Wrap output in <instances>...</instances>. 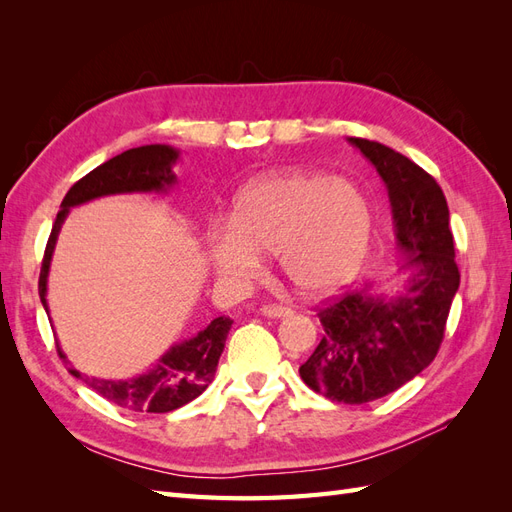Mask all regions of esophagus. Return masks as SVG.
I'll return each mask as SVG.
<instances>
[{
  "instance_id": "1",
  "label": "esophagus",
  "mask_w": 512,
  "mask_h": 512,
  "mask_svg": "<svg viewBox=\"0 0 512 512\" xmlns=\"http://www.w3.org/2000/svg\"><path fill=\"white\" fill-rule=\"evenodd\" d=\"M260 314L265 318H288L292 312L288 307H282V305H262Z\"/></svg>"
}]
</instances>
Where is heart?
Segmentation results:
<instances>
[{
    "label": "heart",
    "instance_id": "1",
    "mask_svg": "<svg viewBox=\"0 0 512 512\" xmlns=\"http://www.w3.org/2000/svg\"><path fill=\"white\" fill-rule=\"evenodd\" d=\"M374 209L348 177L280 170L237 194L232 220H213L205 252L222 282L245 286L275 254L286 280L305 297H327L350 284L367 256Z\"/></svg>",
    "mask_w": 512,
    "mask_h": 512
}]
</instances>
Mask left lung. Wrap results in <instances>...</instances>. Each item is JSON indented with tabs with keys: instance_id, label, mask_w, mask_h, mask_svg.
Masks as SVG:
<instances>
[{
	"instance_id": "8db88e82",
	"label": "left lung",
	"mask_w": 512,
	"mask_h": 512,
	"mask_svg": "<svg viewBox=\"0 0 512 512\" xmlns=\"http://www.w3.org/2000/svg\"><path fill=\"white\" fill-rule=\"evenodd\" d=\"M348 143L374 164L389 192L404 286L391 294L354 290L324 305V337L299 374L312 391L359 406L391 395L436 359L459 269L436 179L391 147L365 138Z\"/></svg>"
}]
</instances>
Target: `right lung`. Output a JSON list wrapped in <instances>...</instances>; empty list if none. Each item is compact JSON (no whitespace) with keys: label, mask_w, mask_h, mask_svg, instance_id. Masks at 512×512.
Segmentation results:
<instances>
[{"label":"right lung","mask_w":512,"mask_h":512,"mask_svg":"<svg viewBox=\"0 0 512 512\" xmlns=\"http://www.w3.org/2000/svg\"><path fill=\"white\" fill-rule=\"evenodd\" d=\"M179 156L181 151L170 145H143L128 149L113 160L100 164L89 175L72 185L66 198L61 200V209L57 213V220L53 224L42 260L38 292L46 314H49L46 290H49L51 260L55 254L61 226H64L70 209L85 205L89 200L115 194H168L177 183L173 166L177 164ZM230 327V318L222 316L211 320L209 327L198 331L190 339H183V342L170 346L149 371L130 380H104L81 374L79 369L72 367L59 342L57 350L64 363L70 365V374L83 380L89 389H94L106 401H111V404L134 412L164 414L190 404L192 399H196L211 384L220 356L224 352Z\"/></svg>","instance_id":"add662e5"}]
</instances>
